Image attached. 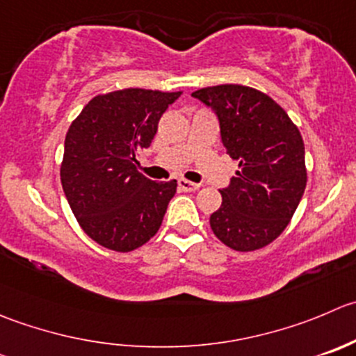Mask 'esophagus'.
I'll use <instances>...</instances> for the list:
<instances>
[{
  "mask_svg": "<svg viewBox=\"0 0 356 356\" xmlns=\"http://www.w3.org/2000/svg\"><path fill=\"white\" fill-rule=\"evenodd\" d=\"M177 184H179V189L186 193H193L196 191V189H200V184H196V182H191V181H186V179H179Z\"/></svg>",
  "mask_w": 356,
  "mask_h": 356,
  "instance_id": "34e87169",
  "label": "esophagus"
}]
</instances>
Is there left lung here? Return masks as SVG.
Wrapping results in <instances>:
<instances>
[{
    "mask_svg": "<svg viewBox=\"0 0 356 356\" xmlns=\"http://www.w3.org/2000/svg\"><path fill=\"white\" fill-rule=\"evenodd\" d=\"M191 95L216 113L226 153L240 167L210 216L213 234L238 252L270 245L291 222L308 181L301 132L250 86H207Z\"/></svg>",
    "mask_w": 356,
    "mask_h": 356,
    "instance_id": "left-lung-1",
    "label": "left lung"
}]
</instances>
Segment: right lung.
I'll use <instances>...</instances> for the list:
<instances>
[{
    "mask_svg": "<svg viewBox=\"0 0 356 356\" xmlns=\"http://www.w3.org/2000/svg\"><path fill=\"white\" fill-rule=\"evenodd\" d=\"M181 92L125 88L97 95L71 123L60 182L76 220L94 241L116 252L156 234L177 181L154 182L137 168L158 122Z\"/></svg>",
    "mask_w": 356,
    "mask_h": 356,
    "instance_id": "1",
    "label": "right lung"
}]
</instances>
